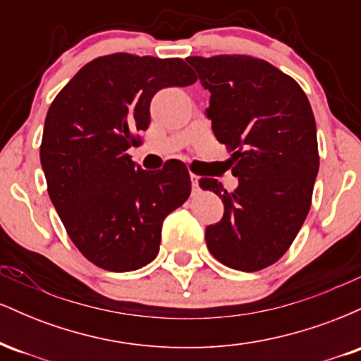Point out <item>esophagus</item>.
<instances>
[{"mask_svg": "<svg viewBox=\"0 0 361 361\" xmlns=\"http://www.w3.org/2000/svg\"><path fill=\"white\" fill-rule=\"evenodd\" d=\"M190 178H192V186H193V192H198V176L197 175H190Z\"/></svg>", "mask_w": 361, "mask_h": 361, "instance_id": "34e87169", "label": "esophagus"}]
</instances>
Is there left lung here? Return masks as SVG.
<instances>
[{
  "instance_id": "obj_1",
  "label": "left lung",
  "mask_w": 361,
  "mask_h": 361,
  "mask_svg": "<svg viewBox=\"0 0 361 361\" xmlns=\"http://www.w3.org/2000/svg\"><path fill=\"white\" fill-rule=\"evenodd\" d=\"M210 91L207 115L233 152L239 185L227 192L214 178L198 185L221 197L224 215L207 226L214 258L239 271L276 263L299 234L319 171L316 120L299 82L270 62L243 54L186 59Z\"/></svg>"
}]
</instances>
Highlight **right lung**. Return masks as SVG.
<instances>
[{
	"mask_svg": "<svg viewBox=\"0 0 361 361\" xmlns=\"http://www.w3.org/2000/svg\"><path fill=\"white\" fill-rule=\"evenodd\" d=\"M195 81L178 57L117 52L82 66L51 103L40 144L49 197L74 246L103 270L151 263L164 217L190 197L181 161L144 171L127 149L149 127L156 91Z\"/></svg>",
	"mask_w": 361,
	"mask_h": 361,
	"instance_id": "1",
	"label": "right lung"
}]
</instances>
